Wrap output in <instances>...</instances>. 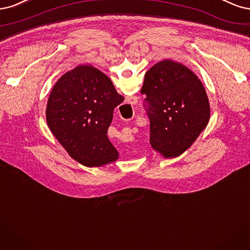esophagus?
Returning a JSON list of instances; mask_svg holds the SVG:
<instances>
[{"label":"esophagus","mask_w":250,"mask_h":250,"mask_svg":"<svg viewBox=\"0 0 250 250\" xmlns=\"http://www.w3.org/2000/svg\"><path fill=\"white\" fill-rule=\"evenodd\" d=\"M125 100H126L127 104H136V103H137L136 96H127Z\"/></svg>","instance_id":"obj_1"}]
</instances>
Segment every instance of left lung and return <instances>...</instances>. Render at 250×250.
<instances>
[{
  "mask_svg": "<svg viewBox=\"0 0 250 250\" xmlns=\"http://www.w3.org/2000/svg\"><path fill=\"white\" fill-rule=\"evenodd\" d=\"M152 149L165 159L186 151L210 119V103L197 76L182 63L165 59L144 77Z\"/></svg>",
  "mask_w": 250,
  "mask_h": 250,
  "instance_id": "1",
  "label": "left lung"
}]
</instances>
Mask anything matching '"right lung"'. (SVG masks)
Masks as SVG:
<instances>
[{
    "label": "right lung",
    "instance_id": "1",
    "mask_svg": "<svg viewBox=\"0 0 250 250\" xmlns=\"http://www.w3.org/2000/svg\"><path fill=\"white\" fill-rule=\"evenodd\" d=\"M124 102L111 80L90 64L65 72L50 93L46 124L68 155L86 167L118 160L107 132L113 110Z\"/></svg>",
    "mask_w": 250,
    "mask_h": 250
}]
</instances>
